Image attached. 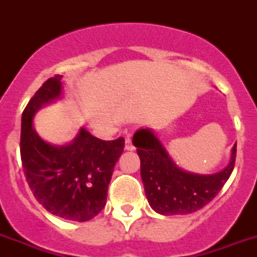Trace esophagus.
<instances>
[{
	"instance_id": "1",
	"label": "esophagus",
	"mask_w": 257,
	"mask_h": 257,
	"mask_svg": "<svg viewBox=\"0 0 257 257\" xmlns=\"http://www.w3.org/2000/svg\"><path fill=\"white\" fill-rule=\"evenodd\" d=\"M125 149H126V151H133V149H135V145L132 144L131 137H126V139H125Z\"/></svg>"
}]
</instances>
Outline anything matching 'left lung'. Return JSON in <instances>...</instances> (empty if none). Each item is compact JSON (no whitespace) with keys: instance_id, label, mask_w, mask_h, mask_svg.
Segmentation results:
<instances>
[{"instance_id":"left-lung-1","label":"left lung","mask_w":257,"mask_h":257,"mask_svg":"<svg viewBox=\"0 0 257 257\" xmlns=\"http://www.w3.org/2000/svg\"><path fill=\"white\" fill-rule=\"evenodd\" d=\"M141 161V179L149 205L164 216L188 215L213 200L229 179L236 159V144L229 163L212 175L184 171L169 156L152 129H139L132 140Z\"/></svg>"}]
</instances>
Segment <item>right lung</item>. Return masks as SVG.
<instances>
[{"label": "right lung", "instance_id": "obj_1", "mask_svg": "<svg viewBox=\"0 0 257 257\" xmlns=\"http://www.w3.org/2000/svg\"><path fill=\"white\" fill-rule=\"evenodd\" d=\"M62 76L46 80L26 105L21 118V160L34 197L52 215L88 221L106 204L113 169L124 151V139L104 141L80 128L65 145L40 137L36 113L62 97Z\"/></svg>", "mask_w": 257, "mask_h": 257}]
</instances>
